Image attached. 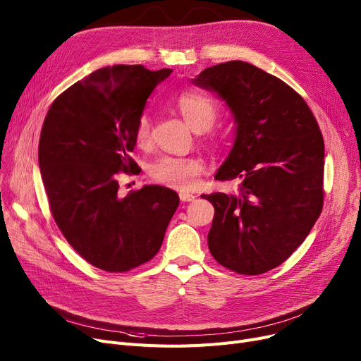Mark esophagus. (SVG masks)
<instances>
[{"instance_id":"34e87169","label":"esophagus","mask_w":361,"mask_h":361,"mask_svg":"<svg viewBox=\"0 0 361 361\" xmlns=\"http://www.w3.org/2000/svg\"><path fill=\"white\" fill-rule=\"evenodd\" d=\"M180 199H181V202H193V200L196 199V195L181 192V193H180Z\"/></svg>"}]
</instances>
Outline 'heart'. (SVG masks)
I'll return each mask as SVG.
<instances>
[{
    "mask_svg": "<svg viewBox=\"0 0 361 361\" xmlns=\"http://www.w3.org/2000/svg\"><path fill=\"white\" fill-rule=\"evenodd\" d=\"M176 105L185 123L196 131L209 128L216 118L215 102L202 93H181ZM150 139V120L146 114L137 118L135 127V140L145 146ZM204 166L196 158L164 157L150 166L149 174L155 181L177 190H192L199 183Z\"/></svg>",
    "mask_w": 361,
    "mask_h": 361,
    "instance_id": "b5f03b06",
    "label": "heart"
}]
</instances>
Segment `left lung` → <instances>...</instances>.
<instances>
[{
    "label": "left lung",
    "instance_id": "left-lung-1",
    "mask_svg": "<svg viewBox=\"0 0 361 361\" xmlns=\"http://www.w3.org/2000/svg\"><path fill=\"white\" fill-rule=\"evenodd\" d=\"M193 83L215 92L237 126L215 178L240 180L238 193L203 195L215 207L209 250L230 271L264 274L295 252L322 212L324 137L305 99L253 64L207 67Z\"/></svg>",
    "mask_w": 361,
    "mask_h": 361
}]
</instances>
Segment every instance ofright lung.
<instances>
[{
    "label": "right lung",
    "mask_w": 361,
    "mask_h": 361,
    "mask_svg": "<svg viewBox=\"0 0 361 361\" xmlns=\"http://www.w3.org/2000/svg\"><path fill=\"white\" fill-rule=\"evenodd\" d=\"M171 71L99 68L63 92L42 126L37 158L52 216L71 247L106 272H127L154 257L180 203L162 185L121 197L117 180L137 168L130 157L137 118Z\"/></svg>",
    "instance_id": "obj_1"
}]
</instances>
